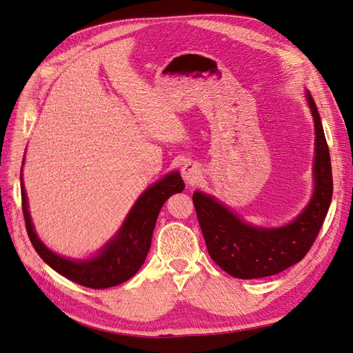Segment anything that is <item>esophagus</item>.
I'll return each mask as SVG.
<instances>
[{
	"mask_svg": "<svg viewBox=\"0 0 353 353\" xmlns=\"http://www.w3.org/2000/svg\"><path fill=\"white\" fill-rule=\"evenodd\" d=\"M199 174H201V170L195 163L189 161L181 167V176H183L188 185H195L196 180L199 179Z\"/></svg>",
	"mask_w": 353,
	"mask_h": 353,
	"instance_id": "obj_1",
	"label": "esophagus"
}]
</instances>
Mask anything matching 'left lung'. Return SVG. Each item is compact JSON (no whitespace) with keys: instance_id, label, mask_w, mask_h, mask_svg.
Instances as JSON below:
<instances>
[{"instance_id":"8db88e82","label":"left lung","mask_w":353,"mask_h":353,"mask_svg":"<svg viewBox=\"0 0 353 353\" xmlns=\"http://www.w3.org/2000/svg\"><path fill=\"white\" fill-rule=\"evenodd\" d=\"M305 95L315 128L314 192L296 219L281 227H256L207 193L196 190L192 196L210 256L236 279L274 276L298 264L324 223L333 196L332 163L316 105L308 90Z\"/></svg>"}]
</instances>
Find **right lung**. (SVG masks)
<instances>
[{
  "instance_id": "right-lung-1",
  "label": "right lung",
  "mask_w": 353,
  "mask_h": 353,
  "mask_svg": "<svg viewBox=\"0 0 353 353\" xmlns=\"http://www.w3.org/2000/svg\"><path fill=\"white\" fill-rule=\"evenodd\" d=\"M20 189L26 230L38 255L65 279L85 288L107 289L128 281L139 271L150 252L152 233L161 207L170 196L183 190L185 183L179 172H172L155 181L134 202L116 236L102 246L97 255L88 259L65 258L43 245L30 219L28 195L21 176Z\"/></svg>"
}]
</instances>
